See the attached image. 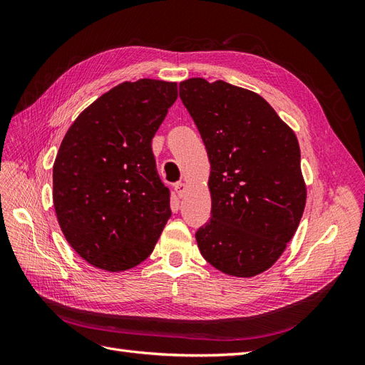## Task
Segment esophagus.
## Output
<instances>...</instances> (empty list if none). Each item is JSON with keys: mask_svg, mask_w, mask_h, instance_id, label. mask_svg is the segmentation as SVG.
Masks as SVG:
<instances>
[{"mask_svg": "<svg viewBox=\"0 0 365 365\" xmlns=\"http://www.w3.org/2000/svg\"><path fill=\"white\" fill-rule=\"evenodd\" d=\"M173 189H175L176 195H178L180 197H182L184 193H185V184L184 182H175L173 184Z\"/></svg>", "mask_w": 365, "mask_h": 365, "instance_id": "obj_1", "label": "esophagus"}]
</instances>
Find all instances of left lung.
Wrapping results in <instances>:
<instances>
[{"mask_svg":"<svg viewBox=\"0 0 365 365\" xmlns=\"http://www.w3.org/2000/svg\"><path fill=\"white\" fill-rule=\"evenodd\" d=\"M180 97L212 165V217L195 235L202 257L236 277L267 271L306 204L297 137L264 98L224 81L193 77Z\"/></svg>","mask_w":365,"mask_h":365,"instance_id":"8db88e82","label":"left lung"}]
</instances>
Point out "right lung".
I'll use <instances>...</instances> for the list:
<instances>
[{
  "label": "right lung",
  "instance_id": "add662e5",
  "mask_svg": "<svg viewBox=\"0 0 365 365\" xmlns=\"http://www.w3.org/2000/svg\"><path fill=\"white\" fill-rule=\"evenodd\" d=\"M178 97L175 82H123L65 134L53 165V202L65 239L96 268L146 260L172 216L152 138Z\"/></svg>",
  "mask_w": 365,
  "mask_h": 365
}]
</instances>
